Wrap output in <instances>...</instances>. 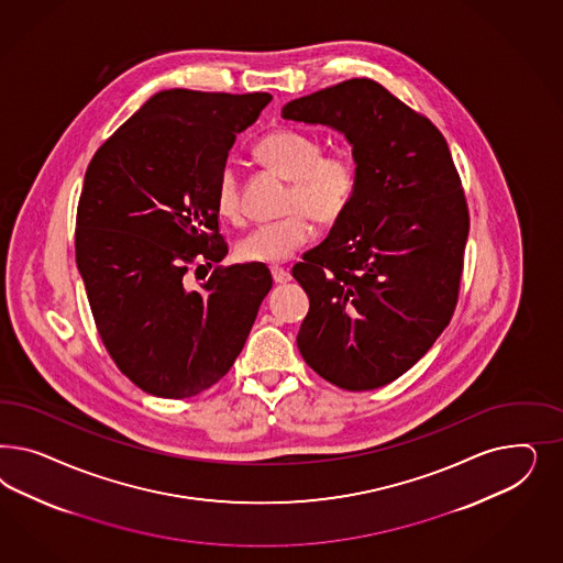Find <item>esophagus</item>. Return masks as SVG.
<instances>
[{
    "label": "esophagus",
    "instance_id": "esophagus-1",
    "mask_svg": "<svg viewBox=\"0 0 563 563\" xmlns=\"http://www.w3.org/2000/svg\"><path fill=\"white\" fill-rule=\"evenodd\" d=\"M271 273H273L274 283H276V285H285V283H289L290 280V274L287 273L285 268H278V266H274Z\"/></svg>",
    "mask_w": 563,
    "mask_h": 563
}]
</instances>
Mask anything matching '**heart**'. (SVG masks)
Here are the masks:
<instances>
[{
	"label": "heart",
	"instance_id": "1",
	"mask_svg": "<svg viewBox=\"0 0 563 563\" xmlns=\"http://www.w3.org/2000/svg\"><path fill=\"white\" fill-rule=\"evenodd\" d=\"M254 154L268 169L289 179L285 219L254 227L238 243L243 262L280 264L313 238V222H336L357 189V167L346 154H324L322 144L295 130H274L257 140ZM214 206L222 219L241 214L238 170L222 167L214 186Z\"/></svg>",
	"mask_w": 563,
	"mask_h": 563
}]
</instances>
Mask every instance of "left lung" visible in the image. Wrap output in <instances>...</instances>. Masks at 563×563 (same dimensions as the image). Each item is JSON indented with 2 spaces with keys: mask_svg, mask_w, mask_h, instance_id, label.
Returning <instances> with one entry per match:
<instances>
[{
  "mask_svg": "<svg viewBox=\"0 0 563 563\" xmlns=\"http://www.w3.org/2000/svg\"><path fill=\"white\" fill-rule=\"evenodd\" d=\"M283 118L346 137L357 189L328 238L292 266L309 311L307 365L342 390L386 386L426 355L461 287L468 212L440 130L369 78L283 107Z\"/></svg>",
  "mask_w": 563,
  "mask_h": 563,
  "instance_id": "obj_1",
  "label": "left lung"
}]
</instances>
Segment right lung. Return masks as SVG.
<instances>
[{"mask_svg": "<svg viewBox=\"0 0 563 563\" xmlns=\"http://www.w3.org/2000/svg\"><path fill=\"white\" fill-rule=\"evenodd\" d=\"M268 92L161 90L92 156L76 264L102 344L144 393L189 398L231 369L273 276L243 264L186 287L188 262H221L214 186Z\"/></svg>", "mask_w": 563, "mask_h": 563, "instance_id": "add662e5", "label": "right lung"}]
</instances>
